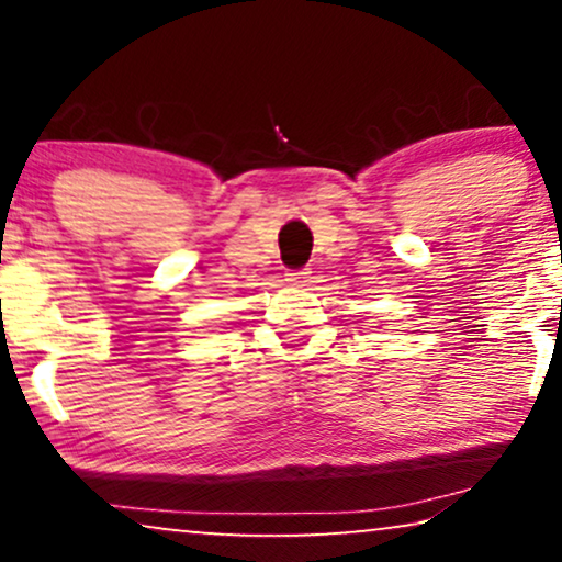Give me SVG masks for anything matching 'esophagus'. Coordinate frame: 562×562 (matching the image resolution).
I'll use <instances>...</instances> for the list:
<instances>
[{
  "label": "esophagus",
  "mask_w": 562,
  "mask_h": 562,
  "mask_svg": "<svg viewBox=\"0 0 562 562\" xmlns=\"http://www.w3.org/2000/svg\"><path fill=\"white\" fill-rule=\"evenodd\" d=\"M286 281L291 283V286H306V283L312 281V271L310 268H299V271L286 273Z\"/></svg>",
  "instance_id": "esophagus-1"
}]
</instances>
